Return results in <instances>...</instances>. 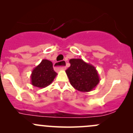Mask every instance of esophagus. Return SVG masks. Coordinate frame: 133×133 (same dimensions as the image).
<instances>
[{"mask_svg": "<svg viewBox=\"0 0 133 133\" xmlns=\"http://www.w3.org/2000/svg\"><path fill=\"white\" fill-rule=\"evenodd\" d=\"M60 64V62H56L54 64V68H56V69H61V70H65L66 69V67L63 65V66H60L59 65Z\"/></svg>", "mask_w": 133, "mask_h": 133, "instance_id": "1", "label": "esophagus"}]
</instances>
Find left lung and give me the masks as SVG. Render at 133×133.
I'll return each mask as SVG.
<instances>
[{
  "instance_id": "obj_1",
  "label": "left lung",
  "mask_w": 133,
  "mask_h": 133,
  "mask_svg": "<svg viewBox=\"0 0 133 133\" xmlns=\"http://www.w3.org/2000/svg\"><path fill=\"white\" fill-rule=\"evenodd\" d=\"M69 63L71 65L65 73L71 85L81 92L93 90L100 82V77L95 67L80 58L70 59Z\"/></svg>"
}]
</instances>
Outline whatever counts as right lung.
Segmentation results:
<instances>
[{
    "instance_id": "right-lung-1",
    "label": "right lung",
    "mask_w": 133,
    "mask_h": 133,
    "mask_svg": "<svg viewBox=\"0 0 133 133\" xmlns=\"http://www.w3.org/2000/svg\"><path fill=\"white\" fill-rule=\"evenodd\" d=\"M57 73L53 70V63L47 59L42 62L32 71L31 84L38 88L48 86L54 80Z\"/></svg>"
}]
</instances>
